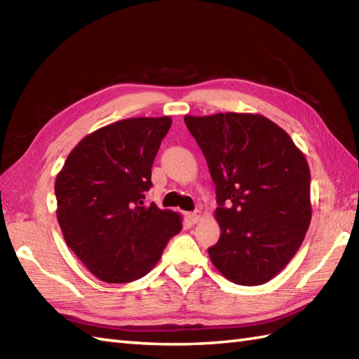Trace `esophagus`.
<instances>
[{
  "label": "esophagus",
  "instance_id": "obj_1",
  "mask_svg": "<svg viewBox=\"0 0 359 359\" xmlns=\"http://www.w3.org/2000/svg\"><path fill=\"white\" fill-rule=\"evenodd\" d=\"M201 217H202V211L201 210H194L191 212H188V219H189V222H191V224L199 222Z\"/></svg>",
  "mask_w": 359,
  "mask_h": 359
}]
</instances>
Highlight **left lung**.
Segmentation results:
<instances>
[{"mask_svg": "<svg viewBox=\"0 0 359 359\" xmlns=\"http://www.w3.org/2000/svg\"><path fill=\"white\" fill-rule=\"evenodd\" d=\"M216 185V269L239 285H261L299 250L311 219L310 168L292 137L259 114L185 116Z\"/></svg>", "mask_w": 359, "mask_h": 359, "instance_id": "8db88e82", "label": "left lung"}]
</instances>
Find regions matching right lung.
Returning a JSON list of instances; mask_svg holds the SVG:
<instances>
[{"instance_id":"add662e5","label":"right lung","mask_w":359,"mask_h":359,"mask_svg":"<svg viewBox=\"0 0 359 359\" xmlns=\"http://www.w3.org/2000/svg\"><path fill=\"white\" fill-rule=\"evenodd\" d=\"M170 117L116 121L86 135L55 180L57 219L75 256L100 280L125 284L154 266L182 217L144 205Z\"/></svg>"}]
</instances>
